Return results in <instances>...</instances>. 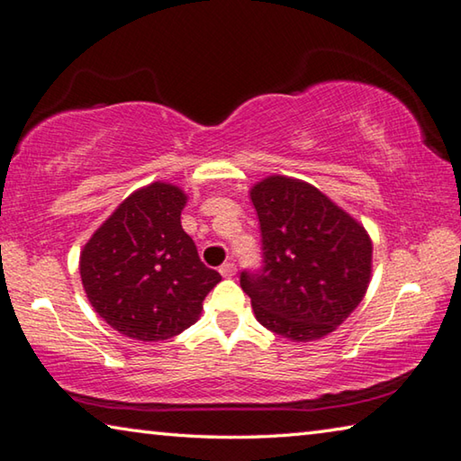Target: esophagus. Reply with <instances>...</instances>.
<instances>
[{"mask_svg": "<svg viewBox=\"0 0 461 461\" xmlns=\"http://www.w3.org/2000/svg\"><path fill=\"white\" fill-rule=\"evenodd\" d=\"M219 273H221L223 279H231V276L236 275V265H233V262H223V265L219 267Z\"/></svg>", "mask_w": 461, "mask_h": 461, "instance_id": "obj_1", "label": "esophagus"}]
</instances>
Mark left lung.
Returning a JSON list of instances; mask_svg holds the SVG:
<instances>
[{
	"label": "left lung",
	"mask_w": 461,
	"mask_h": 461,
	"mask_svg": "<svg viewBox=\"0 0 461 461\" xmlns=\"http://www.w3.org/2000/svg\"><path fill=\"white\" fill-rule=\"evenodd\" d=\"M262 233L260 273L240 285L270 332L310 342L334 332L367 294L374 244L363 223L310 182L262 178L250 188Z\"/></svg>",
	"instance_id": "1"
}]
</instances>
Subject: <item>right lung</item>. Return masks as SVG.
Instances as JSON below:
<instances>
[{
    "mask_svg": "<svg viewBox=\"0 0 461 461\" xmlns=\"http://www.w3.org/2000/svg\"><path fill=\"white\" fill-rule=\"evenodd\" d=\"M186 193L151 182L131 193L87 240L79 275L92 308L133 340L158 342L199 320L221 275L199 258L182 230Z\"/></svg>",
    "mask_w": 461,
    "mask_h": 461,
    "instance_id": "right-lung-1",
    "label": "right lung"
}]
</instances>
